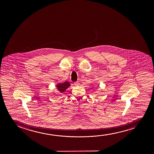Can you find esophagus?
<instances>
[{"label": "esophagus", "mask_w": 154, "mask_h": 154, "mask_svg": "<svg viewBox=\"0 0 154 154\" xmlns=\"http://www.w3.org/2000/svg\"><path fill=\"white\" fill-rule=\"evenodd\" d=\"M74 85L76 86H78L79 85V83L78 82H74Z\"/></svg>", "instance_id": "esophagus-1"}]
</instances>
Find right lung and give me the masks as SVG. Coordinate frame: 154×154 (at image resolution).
Wrapping results in <instances>:
<instances>
[{
    "label": "right lung",
    "instance_id": "right-lung-1",
    "mask_svg": "<svg viewBox=\"0 0 154 154\" xmlns=\"http://www.w3.org/2000/svg\"><path fill=\"white\" fill-rule=\"evenodd\" d=\"M70 86V83L68 82H63V83H61L57 85V88L59 90L60 92H63L65 91L66 89L68 88V87Z\"/></svg>",
    "mask_w": 154,
    "mask_h": 154
}]
</instances>
